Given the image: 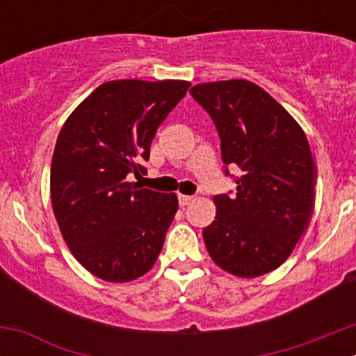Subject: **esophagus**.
<instances>
[{
  "label": "esophagus",
  "mask_w": 356,
  "mask_h": 356,
  "mask_svg": "<svg viewBox=\"0 0 356 356\" xmlns=\"http://www.w3.org/2000/svg\"><path fill=\"white\" fill-rule=\"evenodd\" d=\"M194 197L193 196H185V194H178V203H180V207H187L188 203H193Z\"/></svg>",
  "instance_id": "1"
}]
</instances>
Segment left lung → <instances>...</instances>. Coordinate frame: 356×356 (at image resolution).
I'll return each mask as SVG.
<instances>
[{
    "label": "left lung",
    "mask_w": 356,
    "mask_h": 356,
    "mask_svg": "<svg viewBox=\"0 0 356 356\" xmlns=\"http://www.w3.org/2000/svg\"><path fill=\"white\" fill-rule=\"evenodd\" d=\"M221 139L225 175L235 193L217 194L216 219L203 229L217 266L241 278L280 267L296 248L314 210L316 163L307 135L284 106L248 80L194 85ZM228 167H237L238 177Z\"/></svg>",
    "instance_id": "1"
}]
</instances>
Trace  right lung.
I'll list each match as a JSON object with an SVG mask.
<instances>
[{"instance_id":"1","label":"right lung","mask_w":356,"mask_h":356,"mask_svg":"<svg viewBox=\"0 0 356 356\" xmlns=\"http://www.w3.org/2000/svg\"><path fill=\"white\" fill-rule=\"evenodd\" d=\"M188 81L114 80L67 118L51 160V203L74 259L97 278L131 282L155 266L178 210L176 194L143 188L156 128Z\"/></svg>"}]
</instances>
